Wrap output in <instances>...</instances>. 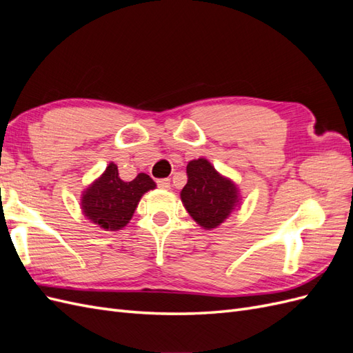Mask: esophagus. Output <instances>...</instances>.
Wrapping results in <instances>:
<instances>
[{"instance_id":"1","label":"esophagus","mask_w":353,"mask_h":353,"mask_svg":"<svg viewBox=\"0 0 353 353\" xmlns=\"http://www.w3.org/2000/svg\"><path fill=\"white\" fill-rule=\"evenodd\" d=\"M157 187L162 188V190H169L170 188V179H168V178L157 179Z\"/></svg>"}]
</instances>
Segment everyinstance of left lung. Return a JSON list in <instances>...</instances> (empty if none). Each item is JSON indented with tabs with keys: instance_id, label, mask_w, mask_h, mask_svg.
Here are the masks:
<instances>
[{
	"instance_id": "1",
	"label": "left lung",
	"mask_w": 353,
	"mask_h": 353,
	"mask_svg": "<svg viewBox=\"0 0 353 353\" xmlns=\"http://www.w3.org/2000/svg\"><path fill=\"white\" fill-rule=\"evenodd\" d=\"M188 181L181 191L184 208L201 228L219 227L240 205V193L231 179L222 176L206 159L187 165Z\"/></svg>"
}]
</instances>
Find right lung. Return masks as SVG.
I'll return each mask as SVG.
<instances>
[{
	"instance_id": "obj_1",
	"label": "right lung",
	"mask_w": 353,
	"mask_h": 353,
	"mask_svg": "<svg viewBox=\"0 0 353 353\" xmlns=\"http://www.w3.org/2000/svg\"><path fill=\"white\" fill-rule=\"evenodd\" d=\"M153 188L156 183L147 174H138L135 179L125 183L112 162L101 176L83 191L81 208L95 225L105 231H117L131 221L143 194Z\"/></svg>"
}]
</instances>
